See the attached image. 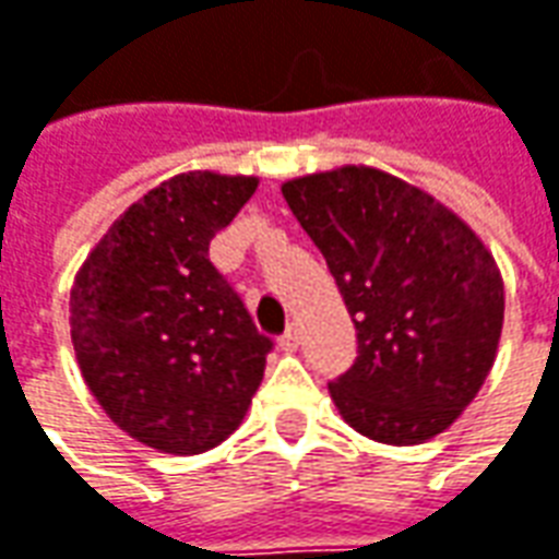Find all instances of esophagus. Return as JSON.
<instances>
[{
  "label": "esophagus",
  "instance_id": "esophagus-1",
  "mask_svg": "<svg viewBox=\"0 0 559 559\" xmlns=\"http://www.w3.org/2000/svg\"><path fill=\"white\" fill-rule=\"evenodd\" d=\"M298 342H301V330H298V323H292L289 330L283 333V338H280V348H283V352H295Z\"/></svg>",
  "mask_w": 559,
  "mask_h": 559
}]
</instances>
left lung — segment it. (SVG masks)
<instances>
[{
    "label": "left lung",
    "instance_id": "obj_1",
    "mask_svg": "<svg viewBox=\"0 0 559 559\" xmlns=\"http://www.w3.org/2000/svg\"><path fill=\"white\" fill-rule=\"evenodd\" d=\"M345 298L357 360L330 382L342 419L382 444H423L479 395L504 326L495 254L448 204L379 167L283 183Z\"/></svg>",
    "mask_w": 559,
    "mask_h": 559
}]
</instances>
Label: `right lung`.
Listing matches in <instances>:
<instances>
[{
	"mask_svg": "<svg viewBox=\"0 0 559 559\" xmlns=\"http://www.w3.org/2000/svg\"><path fill=\"white\" fill-rule=\"evenodd\" d=\"M258 177L177 174L133 202L80 264L71 342L83 382L130 439L202 454L242 423L264 379L267 335L207 261Z\"/></svg>",
	"mask_w": 559,
	"mask_h": 559,
	"instance_id": "add662e5",
	"label": "right lung"
}]
</instances>
